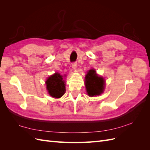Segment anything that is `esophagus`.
<instances>
[{"mask_svg": "<svg viewBox=\"0 0 150 150\" xmlns=\"http://www.w3.org/2000/svg\"><path fill=\"white\" fill-rule=\"evenodd\" d=\"M72 68H73L74 69H76L77 66H78V64H77L76 62H73L72 64Z\"/></svg>", "mask_w": 150, "mask_h": 150, "instance_id": "34e87169", "label": "esophagus"}]
</instances>
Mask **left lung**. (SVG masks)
<instances>
[{
  "label": "left lung",
  "instance_id": "8db88e82",
  "mask_svg": "<svg viewBox=\"0 0 150 150\" xmlns=\"http://www.w3.org/2000/svg\"><path fill=\"white\" fill-rule=\"evenodd\" d=\"M105 80L99 76L94 69H90L85 76V86L89 96H99L104 90Z\"/></svg>",
  "mask_w": 150,
  "mask_h": 150
}]
</instances>
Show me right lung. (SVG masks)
<instances>
[{
    "label": "right lung",
    "instance_id": "right-lung-1",
    "mask_svg": "<svg viewBox=\"0 0 150 150\" xmlns=\"http://www.w3.org/2000/svg\"><path fill=\"white\" fill-rule=\"evenodd\" d=\"M66 77V75L64 76ZM64 76L56 72L49 76L46 81V89L50 96L54 98H60L66 91Z\"/></svg>",
    "mask_w": 150,
    "mask_h": 150
}]
</instances>
